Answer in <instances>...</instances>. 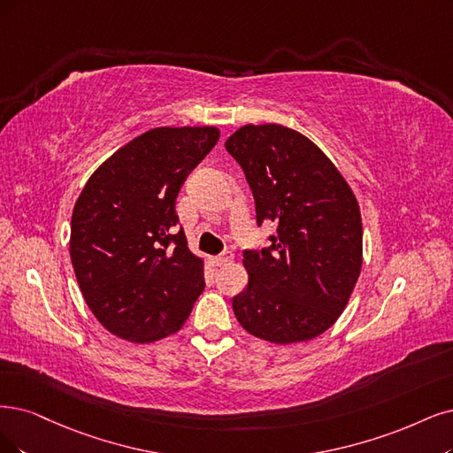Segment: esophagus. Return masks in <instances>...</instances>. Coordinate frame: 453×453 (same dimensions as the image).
Instances as JSON below:
<instances>
[{
	"label": "esophagus",
	"mask_w": 453,
	"mask_h": 453,
	"mask_svg": "<svg viewBox=\"0 0 453 453\" xmlns=\"http://www.w3.org/2000/svg\"><path fill=\"white\" fill-rule=\"evenodd\" d=\"M229 261H233V254L229 252V250H226V252H222L220 256H216V257H214V263H216L218 266H222V265H227Z\"/></svg>",
	"instance_id": "1"
}]
</instances>
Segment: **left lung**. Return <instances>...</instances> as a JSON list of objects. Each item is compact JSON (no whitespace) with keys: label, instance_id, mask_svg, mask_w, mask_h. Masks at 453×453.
Instances as JSON below:
<instances>
[{"label":"left lung","instance_id":"8db88e82","mask_svg":"<svg viewBox=\"0 0 453 453\" xmlns=\"http://www.w3.org/2000/svg\"><path fill=\"white\" fill-rule=\"evenodd\" d=\"M226 150L252 190L257 227L274 222L278 233L269 246L244 250L237 321L273 343L317 338L336 323L360 274L357 197L323 150L288 127L246 125Z\"/></svg>","mask_w":453,"mask_h":453}]
</instances>
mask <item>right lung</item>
<instances>
[{
  "label": "right lung",
  "instance_id": "obj_1",
  "mask_svg": "<svg viewBox=\"0 0 453 453\" xmlns=\"http://www.w3.org/2000/svg\"><path fill=\"white\" fill-rule=\"evenodd\" d=\"M214 127L153 128L113 153L83 187L71 222V259L98 323L134 343L177 332L205 289L175 201L216 145Z\"/></svg>",
  "mask_w": 453,
  "mask_h": 453
}]
</instances>
